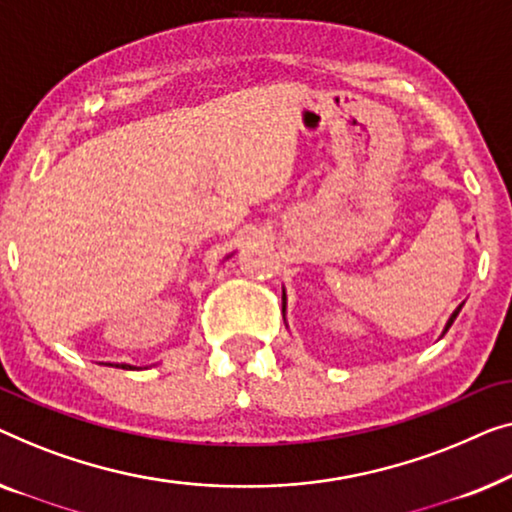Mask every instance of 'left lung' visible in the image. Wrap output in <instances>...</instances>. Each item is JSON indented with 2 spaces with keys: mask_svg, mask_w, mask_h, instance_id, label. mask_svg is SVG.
Listing matches in <instances>:
<instances>
[{
  "mask_svg": "<svg viewBox=\"0 0 512 512\" xmlns=\"http://www.w3.org/2000/svg\"><path fill=\"white\" fill-rule=\"evenodd\" d=\"M462 306H464V304H462ZM462 306H459V308H457V311L450 315V320H448V325H445V329H443V334H445V331H448V329L452 327V322H455V318H457V315H459V311H462ZM283 315H285V290H283Z\"/></svg>",
  "mask_w": 512,
  "mask_h": 512,
  "instance_id": "8db88e82",
  "label": "left lung"
}]
</instances>
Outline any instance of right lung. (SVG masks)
<instances>
[{
    "label": "right lung",
    "instance_id": "right-lung-1",
    "mask_svg": "<svg viewBox=\"0 0 512 512\" xmlns=\"http://www.w3.org/2000/svg\"><path fill=\"white\" fill-rule=\"evenodd\" d=\"M120 369H127V371H132L134 366H132V364H120Z\"/></svg>",
    "mask_w": 512,
    "mask_h": 512
}]
</instances>
